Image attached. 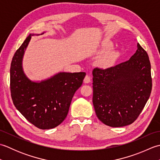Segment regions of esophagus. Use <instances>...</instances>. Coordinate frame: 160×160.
<instances>
[{"instance_id":"obj_1","label":"esophagus","mask_w":160,"mask_h":160,"mask_svg":"<svg viewBox=\"0 0 160 160\" xmlns=\"http://www.w3.org/2000/svg\"><path fill=\"white\" fill-rule=\"evenodd\" d=\"M91 77L89 76H88V75H87V76H85V78H84V83H89L91 82Z\"/></svg>"}]
</instances>
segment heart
I'll list each match as a JSON object with an SVG mask.
<instances>
[{"label": "heart", "mask_w": 160, "mask_h": 160, "mask_svg": "<svg viewBox=\"0 0 160 160\" xmlns=\"http://www.w3.org/2000/svg\"><path fill=\"white\" fill-rule=\"evenodd\" d=\"M113 44L109 41H104L102 43L100 53L107 52L113 48ZM118 57V53L116 52H107L102 56L99 60V64L102 67H108L115 62Z\"/></svg>", "instance_id": "obj_1"}]
</instances>
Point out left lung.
Here are the masks:
<instances>
[{
    "label": "left lung",
    "mask_w": 160,
    "mask_h": 160,
    "mask_svg": "<svg viewBox=\"0 0 160 160\" xmlns=\"http://www.w3.org/2000/svg\"><path fill=\"white\" fill-rule=\"evenodd\" d=\"M93 104L98 118L111 127L132 124L151 93V63L147 52L138 49L126 62L93 70Z\"/></svg>",
    "instance_id": "8db88e82"
}]
</instances>
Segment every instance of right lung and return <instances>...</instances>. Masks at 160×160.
I'll list each match as a JSON object with an SVG mask.
<instances>
[{
  "instance_id": "right-lung-1",
  "label": "right lung",
  "mask_w": 160,
  "mask_h": 160,
  "mask_svg": "<svg viewBox=\"0 0 160 160\" xmlns=\"http://www.w3.org/2000/svg\"><path fill=\"white\" fill-rule=\"evenodd\" d=\"M30 34L13 55L10 67V90L13 103L30 123L40 129L56 127L66 118L75 92L81 87L85 72H60L49 79L35 82L22 67Z\"/></svg>"
}]
</instances>
